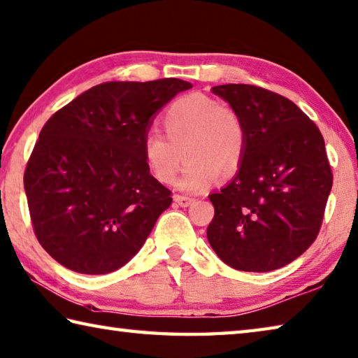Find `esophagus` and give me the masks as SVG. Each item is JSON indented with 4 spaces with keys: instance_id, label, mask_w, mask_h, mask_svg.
<instances>
[{
    "instance_id": "esophagus-1",
    "label": "esophagus",
    "mask_w": 358,
    "mask_h": 358,
    "mask_svg": "<svg viewBox=\"0 0 358 358\" xmlns=\"http://www.w3.org/2000/svg\"><path fill=\"white\" fill-rule=\"evenodd\" d=\"M173 200H175V203H177V205L181 206V208H186V206L191 205V203H194V199L186 197V195H175Z\"/></svg>"
}]
</instances>
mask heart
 Instances as JSON below:
<instances>
[{
	"label": "heart",
	"instance_id": "1",
	"mask_svg": "<svg viewBox=\"0 0 358 358\" xmlns=\"http://www.w3.org/2000/svg\"><path fill=\"white\" fill-rule=\"evenodd\" d=\"M163 124L167 135L149 130L141 153L147 169L161 183L169 185L177 175L183 150L187 163L177 187L201 192L219 177L234 175L245 157L247 133L234 110L201 94H189L166 110Z\"/></svg>",
	"mask_w": 358,
	"mask_h": 358
}]
</instances>
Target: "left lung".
Instances as JSON below:
<instances>
[{"instance_id":"8db88e82","label":"left lung","mask_w":358,"mask_h":358,"mask_svg":"<svg viewBox=\"0 0 358 358\" xmlns=\"http://www.w3.org/2000/svg\"><path fill=\"white\" fill-rule=\"evenodd\" d=\"M211 91L241 116L247 149L234 178L209 195L208 242L236 270L281 268L310 247L323 222L332 189L323 135L273 91L243 83Z\"/></svg>"}]
</instances>
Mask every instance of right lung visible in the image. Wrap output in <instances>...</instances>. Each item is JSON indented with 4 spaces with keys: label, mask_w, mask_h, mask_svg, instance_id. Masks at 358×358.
Listing matches in <instances>:
<instances>
[{
    "label": "right lung",
    "mask_w": 358,
    "mask_h": 358,
    "mask_svg": "<svg viewBox=\"0 0 358 358\" xmlns=\"http://www.w3.org/2000/svg\"><path fill=\"white\" fill-rule=\"evenodd\" d=\"M192 83L107 82L41 129L24 172L35 236L63 267L105 275L144 245L171 191L152 177L141 143L164 105Z\"/></svg>",
    "instance_id": "right-lung-1"
}]
</instances>
